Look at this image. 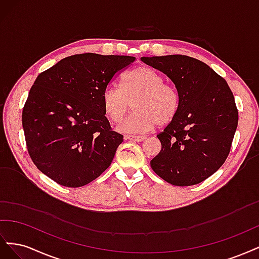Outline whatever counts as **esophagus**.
<instances>
[{
    "instance_id": "34e87169",
    "label": "esophagus",
    "mask_w": 259,
    "mask_h": 259,
    "mask_svg": "<svg viewBox=\"0 0 259 259\" xmlns=\"http://www.w3.org/2000/svg\"><path fill=\"white\" fill-rule=\"evenodd\" d=\"M124 138L126 140H130V142H143L145 139L144 136H134V135H126Z\"/></svg>"
}]
</instances>
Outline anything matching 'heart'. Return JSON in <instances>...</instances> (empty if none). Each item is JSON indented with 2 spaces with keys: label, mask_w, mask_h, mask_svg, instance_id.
<instances>
[{
  "label": "heart",
  "mask_w": 259,
  "mask_h": 259,
  "mask_svg": "<svg viewBox=\"0 0 259 259\" xmlns=\"http://www.w3.org/2000/svg\"><path fill=\"white\" fill-rule=\"evenodd\" d=\"M134 106V114L120 130L126 133H147L156 124L163 126L173 121L179 110L177 90L164 83L163 76L149 66H139L123 76L120 89L108 88L103 93V107L113 123H120Z\"/></svg>",
  "instance_id": "heart-1"
}]
</instances>
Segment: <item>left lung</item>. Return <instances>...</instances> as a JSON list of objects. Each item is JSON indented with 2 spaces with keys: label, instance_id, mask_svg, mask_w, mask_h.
Here are the masks:
<instances>
[{
  "label": "left lung",
  "instance_id": "left-lung-1",
  "mask_svg": "<svg viewBox=\"0 0 259 259\" xmlns=\"http://www.w3.org/2000/svg\"><path fill=\"white\" fill-rule=\"evenodd\" d=\"M176 86L175 119L156 135L162 148L150 161L154 173L174 186H192L213 175L230 152L238 109L226 80L204 62L185 55L142 57Z\"/></svg>",
  "mask_w": 259,
  "mask_h": 259
}]
</instances>
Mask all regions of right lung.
Listing matches in <instances>:
<instances>
[{"instance_id":"obj_1","label":"right lung","mask_w":259,"mask_h":259,"mask_svg":"<svg viewBox=\"0 0 259 259\" xmlns=\"http://www.w3.org/2000/svg\"><path fill=\"white\" fill-rule=\"evenodd\" d=\"M135 57L76 54L37 75L22 109L31 160L57 184L77 188L110 166L123 135L112 131L103 93Z\"/></svg>"}]
</instances>
